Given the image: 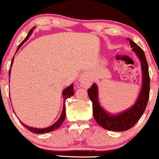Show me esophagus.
<instances>
[{"label": "esophagus", "mask_w": 159, "mask_h": 159, "mask_svg": "<svg viewBox=\"0 0 159 159\" xmlns=\"http://www.w3.org/2000/svg\"><path fill=\"white\" fill-rule=\"evenodd\" d=\"M79 81L83 86H87L89 84V83L91 82V80H90V77H89L87 73H82L81 76H80Z\"/></svg>", "instance_id": "esophagus-1"}]
</instances>
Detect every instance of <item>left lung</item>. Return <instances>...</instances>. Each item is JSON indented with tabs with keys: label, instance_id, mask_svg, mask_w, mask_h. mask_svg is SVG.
<instances>
[{
	"label": "left lung",
	"instance_id": "8db88e82",
	"mask_svg": "<svg viewBox=\"0 0 159 159\" xmlns=\"http://www.w3.org/2000/svg\"><path fill=\"white\" fill-rule=\"evenodd\" d=\"M130 44L136 52L141 63L143 73V84L138 99L129 110L117 115H110L103 111L98 102L97 86L95 83L88 89V95L93 102V113L97 123L104 129L114 131H125L131 128L139 120L147 107L150 92V76L148 66L144 51L135 42L129 39Z\"/></svg>",
	"mask_w": 159,
	"mask_h": 159
}]
</instances>
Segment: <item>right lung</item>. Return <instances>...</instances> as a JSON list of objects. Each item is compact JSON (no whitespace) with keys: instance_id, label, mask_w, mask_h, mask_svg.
Instances as JSON below:
<instances>
[{"instance_id":"obj_1","label":"right lung","mask_w":159,"mask_h":159,"mask_svg":"<svg viewBox=\"0 0 159 159\" xmlns=\"http://www.w3.org/2000/svg\"><path fill=\"white\" fill-rule=\"evenodd\" d=\"M33 28H31V29L30 30L29 32H28V35H27V37L25 38V40L23 41V42H21V43L19 45H18V49H17V51H18V50L19 49V48L21 46V45H22V44L24 43V42H25L26 40H28V38L30 37V35H31V33H32ZM13 60H14V57H13V59H12V60H11V65H12V62H13ZM11 67H10V70H9V76H10ZM73 94H74V90H73V84H72L71 86H69V87H67L66 89H64V91H63V92H62V96H63V99H64V105H63V110H62V114H61L60 118H59V120H58L57 121H56V123L54 124V125H52V126L48 127V128H41V129H39V128H31V127L27 126V125H24V124H22V123H21V124H22V125H24L25 128H26L28 130V131H31V132L34 133V134L48 133V132H51V131H55V130L58 129V128H60V126H61V125H62V122H63V120H65V117H66L65 101H66V100L67 98H70V97L73 96Z\"/></svg>"}]
</instances>
